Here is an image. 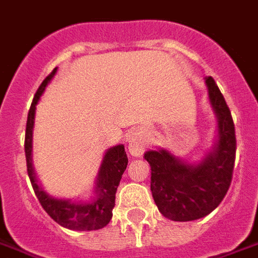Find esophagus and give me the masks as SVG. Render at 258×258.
<instances>
[{"label": "esophagus", "mask_w": 258, "mask_h": 258, "mask_svg": "<svg viewBox=\"0 0 258 258\" xmlns=\"http://www.w3.org/2000/svg\"><path fill=\"white\" fill-rule=\"evenodd\" d=\"M128 150L135 157H141L145 150V138L142 134L134 133L128 137Z\"/></svg>", "instance_id": "obj_1"}]
</instances>
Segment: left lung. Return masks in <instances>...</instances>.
<instances>
[{
  "label": "left lung",
  "mask_w": 258,
  "mask_h": 258,
  "mask_svg": "<svg viewBox=\"0 0 258 258\" xmlns=\"http://www.w3.org/2000/svg\"><path fill=\"white\" fill-rule=\"evenodd\" d=\"M206 84L219 127L214 151L196 166L184 164L166 150L145 154L151 166L154 202L170 221L188 222L208 215L225 199L233 180L237 139L231 112L214 78H206Z\"/></svg>",
  "instance_id": "obj_1"
}]
</instances>
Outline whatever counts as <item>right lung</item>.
<instances>
[{"instance_id":"1","label":"right lung","mask_w":258,"mask_h":258,"mask_svg":"<svg viewBox=\"0 0 258 258\" xmlns=\"http://www.w3.org/2000/svg\"><path fill=\"white\" fill-rule=\"evenodd\" d=\"M56 68L44 78L42 85L35 93L27 119L25 127V160H27V172L32 184L33 192L36 195L39 203L42 204L44 211L54 219L56 223L70 230L90 231V230L103 229L109 223L112 218V208L115 207V196L121 176L124 173L128 158L125 154L124 146L119 145L109 149L104 155L103 164L98 172L97 185H96V198L90 203H72L69 200H58L51 198L37 184L36 177L33 173L31 162V151H32V127L36 104L42 93L46 89L47 84L55 76Z\"/></svg>"}]
</instances>
